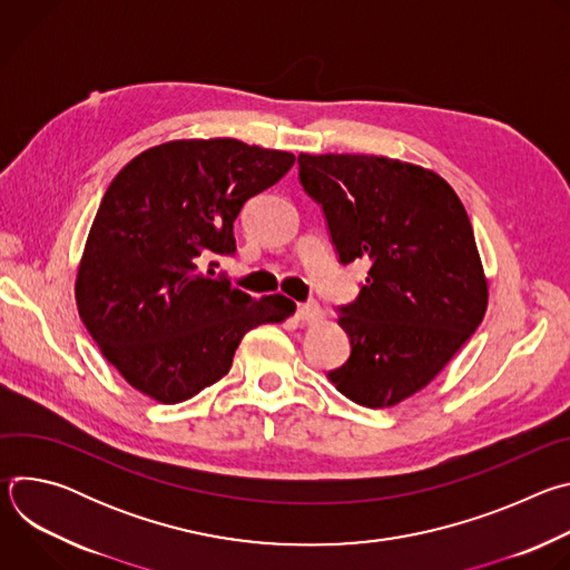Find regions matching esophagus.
I'll return each mask as SVG.
<instances>
[{"instance_id": "1", "label": "esophagus", "mask_w": 570, "mask_h": 570, "mask_svg": "<svg viewBox=\"0 0 570 570\" xmlns=\"http://www.w3.org/2000/svg\"><path fill=\"white\" fill-rule=\"evenodd\" d=\"M295 317L297 322L302 324H313L322 317V308L317 302H306V304H297V311H295Z\"/></svg>"}]
</instances>
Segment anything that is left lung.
<instances>
[{"label":"left lung","mask_w":570,"mask_h":570,"mask_svg":"<svg viewBox=\"0 0 570 570\" xmlns=\"http://www.w3.org/2000/svg\"><path fill=\"white\" fill-rule=\"evenodd\" d=\"M297 165L338 262H370L356 299L336 308L352 352L327 379L367 409L394 405L431 383L482 322L471 220L440 176L399 159L299 153Z\"/></svg>","instance_id":"1"}]
</instances>
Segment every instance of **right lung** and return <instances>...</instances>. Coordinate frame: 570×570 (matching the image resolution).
I'll return each mask as SVG.
<instances>
[{"label":"right lung","instance_id":"obj_1","mask_svg":"<svg viewBox=\"0 0 570 570\" xmlns=\"http://www.w3.org/2000/svg\"><path fill=\"white\" fill-rule=\"evenodd\" d=\"M295 155L238 139L144 150L110 183L78 268L76 302L104 356L139 392L180 403L216 383L250 330L295 311L216 275L234 220L279 183Z\"/></svg>","mask_w":570,"mask_h":570}]
</instances>
